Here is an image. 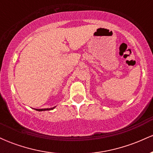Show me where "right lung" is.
<instances>
[{
    "label": "right lung",
    "instance_id": "1",
    "mask_svg": "<svg viewBox=\"0 0 153 153\" xmlns=\"http://www.w3.org/2000/svg\"><path fill=\"white\" fill-rule=\"evenodd\" d=\"M56 106L53 107V108H36V111H50V110H52L53 108H55Z\"/></svg>",
    "mask_w": 153,
    "mask_h": 153
}]
</instances>
